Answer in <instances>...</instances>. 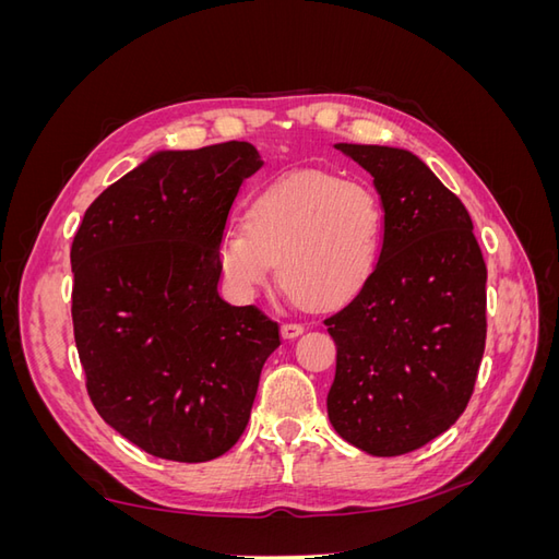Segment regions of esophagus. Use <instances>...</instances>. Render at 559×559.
<instances>
[{"mask_svg": "<svg viewBox=\"0 0 559 559\" xmlns=\"http://www.w3.org/2000/svg\"><path fill=\"white\" fill-rule=\"evenodd\" d=\"M302 331H306V326L296 324V321H286V324H282V337H286V341H292V337H298Z\"/></svg>", "mask_w": 559, "mask_h": 559, "instance_id": "34e87169", "label": "esophagus"}]
</instances>
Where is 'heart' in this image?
Returning a JSON list of instances; mask_svg holds the SVG:
<instances>
[{
	"label": "heart",
	"mask_w": 559,
	"mask_h": 559,
	"mask_svg": "<svg viewBox=\"0 0 559 559\" xmlns=\"http://www.w3.org/2000/svg\"><path fill=\"white\" fill-rule=\"evenodd\" d=\"M382 226L380 195L366 181L296 173L251 198L245 228L218 238L216 263L238 298L257 296L277 265L294 298L337 308L373 275Z\"/></svg>",
	"instance_id": "b5f03b06"
}]
</instances>
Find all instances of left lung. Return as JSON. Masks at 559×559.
Here are the masks:
<instances>
[{
    "mask_svg": "<svg viewBox=\"0 0 559 559\" xmlns=\"http://www.w3.org/2000/svg\"><path fill=\"white\" fill-rule=\"evenodd\" d=\"M335 148L373 177L384 228L373 275L324 319L337 349L326 408L347 443L396 456L466 408L485 352L487 267L462 200L411 151Z\"/></svg>",
    "mask_w": 559,
    "mask_h": 559,
    "instance_id": "left-lung-1",
    "label": "left lung"
}]
</instances>
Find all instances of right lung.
I'll list each match as a JSON object with an SVG mask.
<instances>
[{"label": "right lung", "instance_id": "right-lung-1", "mask_svg": "<svg viewBox=\"0 0 559 559\" xmlns=\"http://www.w3.org/2000/svg\"><path fill=\"white\" fill-rule=\"evenodd\" d=\"M249 142L160 151L95 198L72 242V321L88 396L111 429L173 462L242 436L277 321L216 292V245Z\"/></svg>", "mask_w": 559, "mask_h": 559}]
</instances>
